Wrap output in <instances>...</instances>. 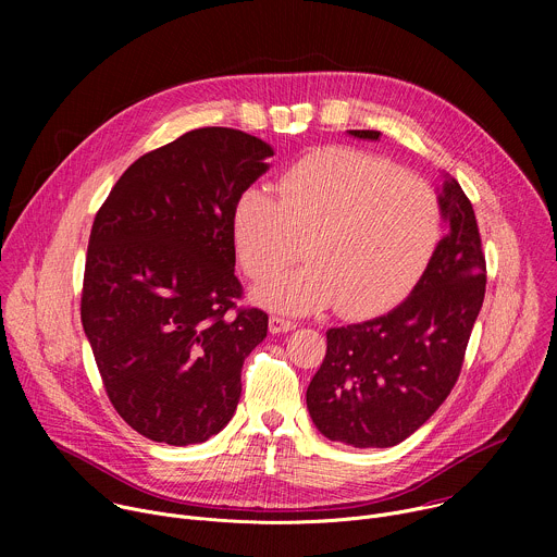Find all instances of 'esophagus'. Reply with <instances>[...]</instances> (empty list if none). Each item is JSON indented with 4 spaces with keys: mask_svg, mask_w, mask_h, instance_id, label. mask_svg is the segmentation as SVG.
<instances>
[{
    "mask_svg": "<svg viewBox=\"0 0 557 557\" xmlns=\"http://www.w3.org/2000/svg\"><path fill=\"white\" fill-rule=\"evenodd\" d=\"M269 329H271V333H273V335H280V333H288V331H293V329H295V322L284 320V317H280V314H273L271 320H269Z\"/></svg>",
    "mask_w": 557,
    "mask_h": 557,
    "instance_id": "obj_1",
    "label": "esophagus"
}]
</instances>
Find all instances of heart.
Returning <instances> with one entry per match:
<instances>
[{"mask_svg": "<svg viewBox=\"0 0 557 557\" xmlns=\"http://www.w3.org/2000/svg\"><path fill=\"white\" fill-rule=\"evenodd\" d=\"M275 191L247 187L231 213L237 260L251 280L282 273L306 245L308 267L256 290L275 310L337 304L346 317L381 312L417 284L438 245L434 189L361 149L312 151L282 174Z\"/></svg>", "mask_w": 557, "mask_h": 557, "instance_id": "heart-1", "label": "heart"}]
</instances>
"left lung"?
I'll return each mask as SVG.
<instances>
[{"label": "left lung", "mask_w": 557, "mask_h": 557, "mask_svg": "<svg viewBox=\"0 0 557 557\" xmlns=\"http://www.w3.org/2000/svg\"><path fill=\"white\" fill-rule=\"evenodd\" d=\"M350 134L379 138L374 129ZM438 202L449 226L412 295L374 320L326 333V357L306 389V406L331 441L399 445L458 381L485 299L487 264L473 207L454 178Z\"/></svg>", "instance_id": "1"}]
</instances>
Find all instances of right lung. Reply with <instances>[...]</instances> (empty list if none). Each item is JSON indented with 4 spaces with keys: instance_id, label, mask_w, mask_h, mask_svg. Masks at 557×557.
Masks as SVG:
<instances>
[{
    "instance_id": "obj_1",
    "label": "right lung",
    "mask_w": 557,
    "mask_h": 557,
    "mask_svg": "<svg viewBox=\"0 0 557 557\" xmlns=\"http://www.w3.org/2000/svg\"><path fill=\"white\" fill-rule=\"evenodd\" d=\"M269 156L247 132L200 127L143 153L97 211L82 322L110 404L149 441L205 443L240 401L269 314L237 306L231 213Z\"/></svg>"
}]
</instances>
